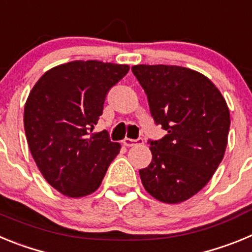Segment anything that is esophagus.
I'll use <instances>...</instances> for the list:
<instances>
[{"mask_svg":"<svg viewBox=\"0 0 252 252\" xmlns=\"http://www.w3.org/2000/svg\"><path fill=\"white\" fill-rule=\"evenodd\" d=\"M124 145L127 146V148H130V146H135V145H141V144H144V140L141 139V137H139L137 140H132V139H126L124 140Z\"/></svg>","mask_w":252,"mask_h":252,"instance_id":"obj_1","label":"esophagus"}]
</instances>
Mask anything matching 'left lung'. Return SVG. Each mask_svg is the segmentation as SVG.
Returning <instances> with one entry per match:
<instances>
[{
	"label": "left lung",
	"mask_w": 252,
	"mask_h": 252,
	"mask_svg": "<svg viewBox=\"0 0 252 252\" xmlns=\"http://www.w3.org/2000/svg\"><path fill=\"white\" fill-rule=\"evenodd\" d=\"M151 116L166 135L150 141L153 160L139 171L155 199L175 204L197 194L223 159L230 110L206 75L177 65H133Z\"/></svg>",
	"instance_id": "obj_1"
}]
</instances>
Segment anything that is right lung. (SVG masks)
<instances>
[{"label":"right lung","instance_id":"right-lung-1","mask_svg":"<svg viewBox=\"0 0 252 252\" xmlns=\"http://www.w3.org/2000/svg\"><path fill=\"white\" fill-rule=\"evenodd\" d=\"M126 64L74 60L49 69L30 91L24 127L40 173L70 198L92 194L120 153L106 130L92 132L111 87L127 74Z\"/></svg>","mask_w":252,"mask_h":252}]
</instances>
